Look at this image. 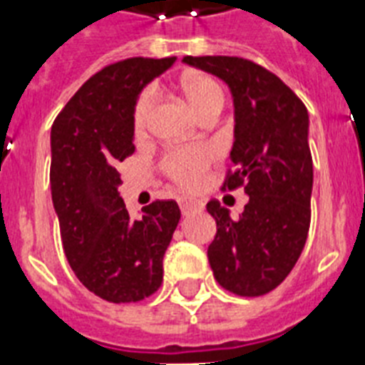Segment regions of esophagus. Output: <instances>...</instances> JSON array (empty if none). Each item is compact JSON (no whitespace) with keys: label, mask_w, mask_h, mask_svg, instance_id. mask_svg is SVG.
I'll return each instance as SVG.
<instances>
[{"label":"esophagus","mask_w":365,"mask_h":365,"mask_svg":"<svg viewBox=\"0 0 365 365\" xmlns=\"http://www.w3.org/2000/svg\"><path fill=\"white\" fill-rule=\"evenodd\" d=\"M180 208H182L183 215H189V213L198 212V210L202 208V204L192 200V198H180Z\"/></svg>","instance_id":"1"}]
</instances>
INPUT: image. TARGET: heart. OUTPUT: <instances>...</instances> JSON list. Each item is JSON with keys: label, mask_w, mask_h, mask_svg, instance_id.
<instances>
[{"label": "heart", "mask_w": 365, "mask_h": 365, "mask_svg": "<svg viewBox=\"0 0 365 365\" xmlns=\"http://www.w3.org/2000/svg\"><path fill=\"white\" fill-rule=\"evenodd\" d=\"M182 91L192 112L200 118L210 110H221L223 90L213 78L206 75H191L182 80ZM155 103V90L148 88L140 93L133 110V129L136 135L146 131L148 120ZM212 161V152L204 146L178 148L163 157V170L173 182L185 189L197 187Z\"/></svg>", "instance_id": "obj_1"}]
</instances>
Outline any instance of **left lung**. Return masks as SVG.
I'll return each instance as SVG.
<instances>
[{"instance_id": "obj_1", "label": "left lung", "mask_w": 365, "mask_h": 365, "mask_svg": "<svg viewBox=\"0 0 365 365\" xmlns=\"http://www.w3.org/2000/svg\"><path fill=\"white\" fill-rule=\"evenodd\" d=\"M212 73L234 99V144L223 189L244 187L250 202L238 221L219 200L206 204L217 223L208 247L213 277L238 296H262L294 268L311 221L313 159L309 115L289 86L268 69L234 56H185Z\"/></svg>"}]
</instances>
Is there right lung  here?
<instances>
[{
    "mask_svg": "<svg viewBox=\"0 0 365 365\" xmlns=\"http://www.w3.org/2000/svg\"><path fill=\"white\" fill-rule=\"evenodd\" d=\"M176 58H129L86 80L50 133V187L61 244L80 283L112 304L152 296L180 223L176 200H155L129 217L118 163L133 155V110L142 88Z\"/></svg>",
    "mask_w": 365,
    "mask_h": 365,
    "instance_id": "1",
    "label": "right lung"
}]
</instances>
